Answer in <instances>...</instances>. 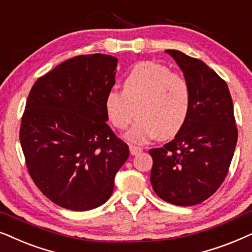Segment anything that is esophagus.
Here are the masks:
<instances>
[{"mask_svg": "<svg viewBox=\"0 0 252 252\" xmlns=\"http://www.w3.org/2000/svg\"><path fill=\"white\" fill-rule=\"evenodd\" d=\"M129 150H130V153H131L132 156H136V154H139V153L143 151L142 147L136 146V145H129Z\"/></svg>", "mask_w": 252, "mask_h": 252, "instance_id": "1", "label": "esophagus"}]
</instances>
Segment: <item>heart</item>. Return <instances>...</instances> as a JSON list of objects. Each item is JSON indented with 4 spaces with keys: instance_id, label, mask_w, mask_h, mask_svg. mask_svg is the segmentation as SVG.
<instances>
[{
    "instance_id": "obj_1",
    "label": "heart",
    "mask_w": 252,
    "mask_h": 252,
    "mask_svg": "<svg viewBox=\"0 0 252 252\" xmlns=\"http://www.w3.org/2000/svg\"><path fill=\"white\" fill-rule=\"evenodd\" d=\"M190 106L187 79L154 62L133 66L124 79L123 91L112 90L105 100L107 115L117 129L128 128L138 114L139 120L126 138L139 144L158 136L167 139L179 133L189 116Z\"/></svg>"
}]
</instances>
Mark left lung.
Returning a JSON list of instances; mask_svg holds the SVG:
<instances>
[{
  "label": "left lung",
  "instance_id": "1",
  "mask_svg": "<svg viewBox=\"0 0 252 252\" xmlns=\"http://www.w3.org/2000/svg\"><path fill=\"white\" fill-rule=\"evenodd\" d=\"M190 87L186 124L172 142L151 149V183L167 203L192 206L210 198L226 179L237 143L233 101L224 80L198 59L166 50Z\"/></svg>",
  "mask_w": 252,
  "mask_h": 252
}]
</instances>
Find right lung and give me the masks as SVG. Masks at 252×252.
Listing matches in <instances>:
<instances>
[{"mask_svg":"<svg viewBox=\"0 0 252 252\" xmlns=\"http://www.w3.org/2000/svg\"><path fill=\"white\" fill-rule=\"evenodd\" d=\"M116 65L106 54L75 56L40 77L26 100L19 139L29 174L66 210L106 203L129 157L128 145L106 123Z\"/></svg>","mask_w":252,"mask_h":252,"instance_id":"add662e5","label":"right lung"}]
</instances>
